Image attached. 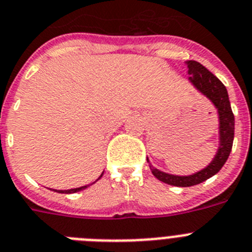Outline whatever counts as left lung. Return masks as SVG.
I'll use <instances>...</instances> for the list:
<instances>
[{
	"label": "left lung",
	"mask_w": 252,
	"mask_h": 252,
	"mask_svg": "<svg viewBox=\"0 0 252 252\" xmlns=\"http://www.w3.org/2000/svg\"><path fill=\"white\" fill-rule=\"evenodd\" d=\"M188 67V74L191 75L189 80L201 94L208 97L211 102L214 103L219 114V134H220V145L214 160L208 166L196 174L181 177V175H172L168 173L160 172L158 169L151 168L152 174L155 175L158 181L164 182L166 185L177 186V187H191L205 182L214 174H217L225 164L228 156L232 150L234 137V115L230 107L229 97H228L227 88L220 80L215 77L214 74L201 65L197 61H186ZM149 161V158H147Z\"/></svg>",
	"instance_id": "1"
}]
</instances>
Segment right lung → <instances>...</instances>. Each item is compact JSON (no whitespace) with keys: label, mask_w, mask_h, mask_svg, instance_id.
Returning <instances> with one entry per match:
<instances>
[{"label":"right lung","mask_w":252,"mask_h":252,"mask_svg":"<svg viewBox=\"0 0 252 252\" xmlns=\"http://www.w3.org/2000/svg\"><path fill=\"white\" fill-rule=\"evenodd\" d=\"M103 174V173H102ZM102 174L100 175V178L101 177H102ZM98 178V179H100ZM98 179H97V181H98ZM88 187V186H83V187H79V188H73V189H66V191H56V192H60V193H74V192H79V191H82V189H84V188H87Z\"/></svg>","instance_id":"1"}]
</instances>
